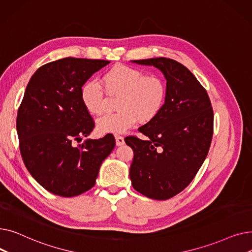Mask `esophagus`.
I'll return each mask as SVG.
<instances>
[{
    "mask_svg": "<svg viewBox=\"0 0 252 252\" xmlns=\"http://www.w3.org/2000/svg\"><path fill=\"white\" fill-rule=\"evenodd\" d=\"M115 141H116V146H123L125 145V138L122 136H115Z\"/></svg>",
    "mask_w": 252,
    "mask_h": 252,
    "instance_id": "obj_1",
    "label": "esophagus"
}]
</instances>
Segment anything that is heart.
Here are the masks:
<instances>
[{"instance_id":"heart-1","label":"heart","mask_w":252,"mask_h":252,"mask_svg":"<svg viewBox=\"0 0 252 252\" xmlns=\"http://www.w3.org/2000/svg\"><path fill=\"white\" fill-rule=\"evenodd\" d=\"M102 84L112 96L121 98L116 113L98 118L97 130L101 134H123L133 127L138 119L147 123L162 109L167 89L163 79L157 75H145L141 70L125 64H117L102 76ZM81 98L86 109L95 115L106 109V98L96 81L85 83Z\"/></svg>"}]
</instances>
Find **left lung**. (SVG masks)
I'll use <instances>...</instances> for the list:
<instances>
[{"mask_svg": "<svg viewBox=\"0 0 252 252\" xmlns=\"http://www.w3.org/2000/svg\"><path fill=\"white\" fill-rule=\"evenodd\" d=\"M133 62L161 70L167 94L160 112L139 127L149 139H125L134 150L129 178L142 195L166 200L188 186L205 160L214 134V110L206 90L186 66L164 57Z\"/></svg>", "mask_w": 252, "mask_h": 252, "instance_id": "8db88e82", "label": "left lung"}]
</instances>
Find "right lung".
I'll list each match as a JSON object with an SVG mask.
<instances>
[{"instance_id":"obj_1","label":"right lung","mask_w":252,"mask_h":252,"mask_svg":"<svg viewBox=\"0 0 252 252\" xmlns=\"http://www.w3.org/2000/svg\"><path fill=\"white\" fill-rule=\"evenodd\" d=\"M108 63L59 59L41 66L26 87L16 121L19 149L30 174L53 194L73 197L94 187L101 163L115 146L112 135L75 146L95 127L81 89Z\"/></svg>"}]
</instances>
